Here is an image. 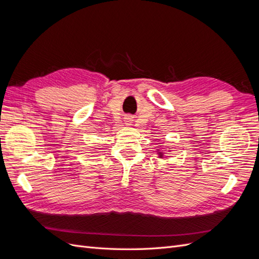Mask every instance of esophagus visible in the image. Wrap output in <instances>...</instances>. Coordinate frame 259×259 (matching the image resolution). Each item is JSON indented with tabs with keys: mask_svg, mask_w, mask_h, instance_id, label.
I'll return each mask as SVG.
<instances>
[{
	"mask_svg": "<svg viewBox=\"0 0 259 259\" xmlns=\"http://www.w3.org/2000/svg\"><path fill=\"white\" fill-rule=\"evenodd\" d=\"M124 122H125V124H127V125H130L132 122H133V117H132V115H126L124 117Z\"/></svg>",
	"mask_w": 259,
	"mask_h": 259,
	"instance_id": "obj_1",
	"label": "esophagus"
}]
</instances>
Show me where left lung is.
Returning <instances> with one entry per match:
<instances>
[{
  "label": "left lung",
  "instance_id": "1",
  "mask_svg": "<svg viewBox=\"0 0 259 259\" xmlns=\"http://www.w3.org/2000/svg\"><path fill=\"white\" fill-rule=\"evenodd\" d=\"M156 152H158V154H159V158H163L164 156V152L163 151H161V150H156Z\"/></svg>",
  "mask_w": 259,
  "mask_h": 259
}]
</instances>
